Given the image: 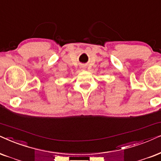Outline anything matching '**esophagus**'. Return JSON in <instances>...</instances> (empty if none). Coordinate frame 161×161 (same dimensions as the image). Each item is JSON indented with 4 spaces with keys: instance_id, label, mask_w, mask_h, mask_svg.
I'll use <instances>...</instances> for the list:
<instances>
[{
    "instance_id": "esophagus-1",
    "label": "esophagus",
    "mask_w": 161,
    "mask_h": 161,
    "mask_svg": "<svg viewBox=\"0 0 161 161\" xmlns=\"http://www.w3.org/2000/svg\"><path fill=\"white\" fill-rule=\"evenodd\" d=\"M82 70H84V69H85V67H82Z\"/></svg>"
}]
</instances>
